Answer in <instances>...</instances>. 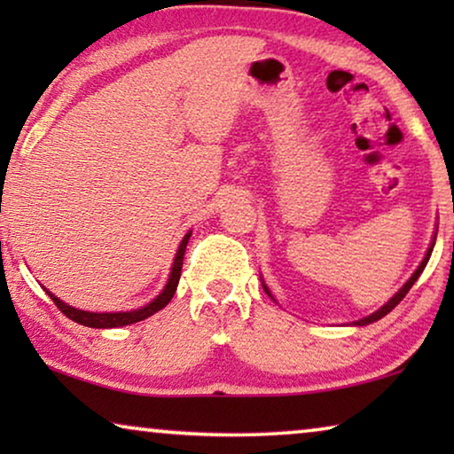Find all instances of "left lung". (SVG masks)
Here are the masks:
<instances>
[{
  "mask_svg": "<svg viewBox=\"0 0 454 454\" xmlns=\"http://www.w3.org/2000/svg\"><path fill=\"white\" fill-rule=\"evenodd\" d=\"M434 244H436V238H434V239H432V244H430V247H427V252H426V258H424V260H421V264L418 266V270H415V272H413V275H411V278H409V281H407L405 285H403V287H401L399 291H396V294H395L393 297H390V300H388L387 303H384V306H382L380 309H376V312H374V314L365 316V318H362V320L353 322V325H356V326H365V325H372V322H376V320H380V318H384V316H387V314L390 312V309H395V306H399V301L403 300V297H405V295L409 294V289H411V287H413V283H415V281H418V277L421 275V272H424V269H426V264H427V260H430V256H432ZM262 287H264V291H266V294H269V295H270V291H269V287H266V285H264V283H262ZM270 297H272V295H270Z\"/></svg>",
  "mask_w": 454,
  "mask_h": 454,
  "instance_id": "1",
  "label": "left lung"
}]
</instances>
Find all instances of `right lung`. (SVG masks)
<instances>
[{
  "mask_svg": "<svg viewBox=\"0 0 454 454\" xmlns=\"http://www.w3.org/2000/svg\"><path fill=\"white\" fill-rule=\"evenodd\" d=\"M190 235H192V231L185 233V238L182 239V244H179V250L176 254V260H173L171 275H169V281H167V285H165V289L157 295V300H153L151 303H146L145 308L132 309V312H103V314H97V312H84V309L67 306V303L58 300V297H55L51 291H47V295L51 297L55 306H58L61 312L67 316V318L74 320V322H78V325H82V326H90V328H115V326H126V325H134V322L145 320V318H148V316L157 314L159 309H163L167 303L171 301V297L176 295L179 277H182L185 246H188Z\"/></svg>",
  "mask_w": 454,
  "mask_h": 454,
  "instance_id": "right-lung-1",
  "label": "right lung"
}]
</instances>
